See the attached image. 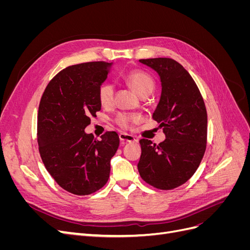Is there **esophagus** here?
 I'll use <instances>...</instances> for the list:
<instances>
[{"label":"esophagus","instance_id":"1","mask_svg":"<svg viewBox=\"0 0 250 250\" xmlns=\"http://www.w3.org/2000/svg\"><path fill=\"white\" fill-rule=\"evenodd\" d=\"M119 138H120V141L123 142V143L137 142V139H135L133 135H130V134H128V133H120L119 134Z\"/></svg>","mask_w":250,"mask_h":250}]
</instances>
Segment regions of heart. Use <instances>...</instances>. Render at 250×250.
I'll list each match as a JSON object with an SVG mask.
<instances>
[{
    "instance_id": "1",
    "label": "heart",
    "mask_w": 250,
    "mask_h": 250,
    "mask_svg": "<svg viewBox=\"0 0 250 250\" xmlns=\"http://www.w3.org/2000/svg\"><path fill=\"white\" fill-rule=\"evenodd\" d=\"M126 81L128 82L135 93L139 96H142L146 93L152 92L154 87V81L151 76L147 73L141 71H133L129 74H127ZM113 93L115 89L110 83H104V84L99 89V100L100 103L104 107H109L113 102ZM139 118L134 115H127V113H122L118 117L117 122L123 128H130L132 124H134Z\"/></svg>"
}]
</instances>
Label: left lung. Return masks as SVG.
I'll use <instances>...</instances> for the list:
<instances>
[{
    "label": "left lung",
    "mask_w": 250,
    "mask_h": 250,
    "mask_svg": "<svg viewBox=\"0 0 250 250\" xmlns=\"http://www.w3.org/2000/svg\"><path fill=\"white\" fill-rule=\"evenodd\" d=\"M139 62L156 72L162 94L153 119L164 127L166 140L142 139L138 164L141 177L161 190H172L190 179L207 147L208 115L199 89L185 67L171 58Z\"/></svg>",
    "instance_id": "obj_1"
}]
</instances>
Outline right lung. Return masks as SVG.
Instances as JSON below:
<instances>
[{"label":"right lung","instance_id":"1","mask_svg":"<svg viewBox=\"0 0 250 250\" xmlns=\"http://www.w3.org/2000/svg\"><path fill=\"white\" fill-rule=\"evenodd\" d=\"M113 62H95L65 67L42 97L37 142L44 167L65 191L92 194L107 183L110 160L120 139L107 131L101 140L85 132L90 116L101 109L99 89Z\"/></svg>","mask_w":250,"mask_h":250}]
</instances>
